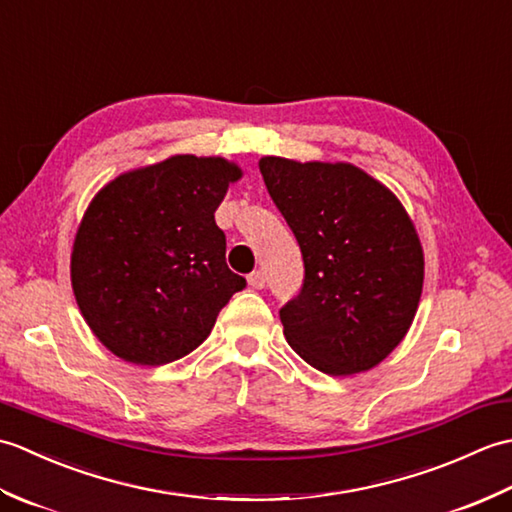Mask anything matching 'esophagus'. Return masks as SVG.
Segmentation results:
<instances>
[{"mask_svg": "<svg viewBox=\"0 0 512 512\" xmlns=\"http://www.w3.org/2000/svg\"><path fill=\"white\" fill-rule=\"evenodd\" d=\"M248 286L255 290H262L266 286V275L262 273V270H253V273L248 275Z\"/></svg>", "mask_w": 512, "mask_h": 512, "instance_id": "obj_1", "label": "esophagus"}]
</instances>
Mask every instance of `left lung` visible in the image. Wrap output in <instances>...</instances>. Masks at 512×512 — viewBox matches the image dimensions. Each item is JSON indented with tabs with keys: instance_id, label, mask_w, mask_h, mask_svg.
Instances as JSON below:
<instances>
[{
	"instance_id": "obj_1",
	"label": "left lung",
	"mask_w": 512,
	"mask_h": 512,
	"mask_svg": "<svg viewBox=\"0 0 512 512\" xmlns=\"http://www.w3.org/2000/svg\"><path fill=\"white\" fill-rule=\"evenodd\" d=\"M303 257L301 292L279 308L286 341L330 376L378 365L418 310L424 259L396 195L352 165L259 160Z\"/></svg>"
}]
</instances>
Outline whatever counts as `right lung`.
Segmentation results:
<instances>
[{"label":"right lung","instance_id":"1","mask_svg":"<svg viewBox=\"0 0 512 512\" xmlns=\"http://www.w3.org/2000/svg\"><path fill=\"white\" fill-rule=\"evenodd\" d=\"M242 176L222 158L173 156L96 195L72 250L81 314L107 350L136 365L191 354L246 279L226 266L215 209Z\"/></svg>","mask_w":512,"mask_h":512}]
</instances>
